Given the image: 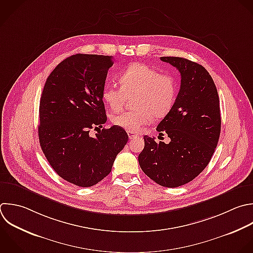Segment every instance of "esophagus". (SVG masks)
Listing matches in <instances>:
<instances>
[{
  "mask_svg": "<svg viewBox=\"0 0 253 253\" xmlns=\"http://www.w3.org/2000/svg\"><path fill=\"white\" fill-rule=\"evenodd\" d=\"M127 135H128V138L131 140L133 138H136L138 137V134H134L133 132H130V131H127Z\"/></svg>",
  "mask_w": 253,
  "mask_h": 253,
  "instance_id": "obj_1",
  "label": "esophagus"
}]
</instances>
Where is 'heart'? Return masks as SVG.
<instances>
[{"mask_svg":"<svg viewBox=\"0 0 253 253\" xmlns=\"http://www.w3.org/2000/svg\"><path fill=\"white\" fill-rule=\"evenodd\" d=\"M121 87L107 85L103 101L114 111L122 110L126 97L134 95V110L112 117L114 125L130 132L139 131L154 118H164L172 109L177 96V82L170 74H162L145 64L133 63L119 76Z\"/></svg>","mask_w":253,"mask_h":253,"instance_id":"obj_1","label":"heart"}]
</instances>
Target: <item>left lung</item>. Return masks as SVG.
<instances>
[{"label": "left lung", "mask_w": 253, "mask_h": 253, "mask_svg": "<svg viewBox=\"0 0 253 253\" xmlns=\"http://www.w3.org/2000/svg\"><path fill=\"white\" fill-rule=\"evenodd\" d=\"M176 67L181 86L171 111L157 126L169 143L144 135L138 155L142 171L157 184L176 188L195 179L209 164L220 133L219 99L209 72L182 57H160Z\"/></svg>", "instance_id": "obj_1"}]
</instances>
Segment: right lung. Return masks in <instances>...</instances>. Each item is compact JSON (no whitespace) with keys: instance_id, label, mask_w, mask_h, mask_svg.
<instances>
[{"instance_id":"obj_1","label":"right lung","mask_w":253,"mask_h":253,"mask_svg":"<svg viewBox=\"0 0 253 253\" xmlns=\"http://www.w3.org/2000/svg\"><path fill=\"white\" fill-rule=\"evenodd\" d=\"M112 56L76 54L60 62L46 79L40 104L39 137L53 170L67 182L91 187L112 171L127 142L124 128L107 122L102 92Z\"/></svg>"}]
</instances>
